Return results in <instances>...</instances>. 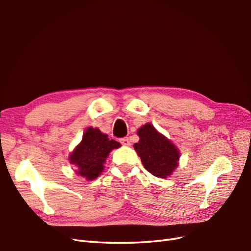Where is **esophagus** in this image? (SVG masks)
I'll list each match as a JSON object with an SVG mask.
<instances>
[{
    "label": "esophagus",
    "instance_id": "esophagus-1",
    "mask_svg": "<svg viewBox=\"0 0 251 251\" xmlns=\"http://www.w3.org/2000/svg\"><path fill=\"white\" fill-rule=\"evenodd\" d=\"M120 142L122 143L123 146H126V147H129V146H130V140H129V138H128V137H126V138H122V139L120 140Z\"/></svg>",
    "mask_w": 251,
    "mask_h": 251
}]
</instances>
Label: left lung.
<instances>
[{"mask_svg":"<svg viewBox=\"0 0 251 251\" xmlns=\"http://www.w3.org/2000/svg\"><path fill=\"white\" fill-rule=\"evenodd\" d=\"M139 141L134 145L143 166L157 178H167L178 167L180 152L178 148L158 132L151 123L137 130Z\"/></svg>","mask_w":251,"mask_h":251,"instance_id":"1","label":"left lung"}]
</instances>
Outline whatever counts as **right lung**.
<instances>
[{"label":"right lung","instance_id":"obj_1","mask_svg":"<svg viewBox=\"0 0 251 251\" xmlns=\"http://www.w3.org/2000/svg\"><path fill=\"white\" fill-rule=\"evenodd\" d=\"M121 143L109 139L108 135L98 128L88 127L84 131L81 142L69 155V162L75 167V174L88 181L98 178L103 172L106 157L113 149H119Z\"/></svg>","mask_w":251,"mask_h":251}]
</instances>
